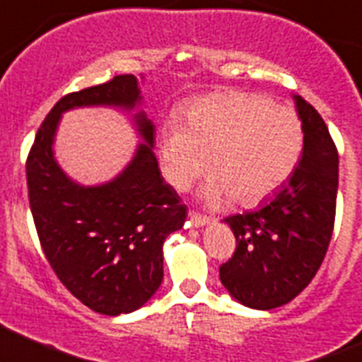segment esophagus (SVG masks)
Returning <instances> with one entry per match:
<instances>
[{
    "instance_id": "1",
    "label": "esophagus",
    "mask_w": 362,
    "mask_h": 362,
    "mask_svg": "<svg viewBox=\"0 0 362 362\" xmlns=\"http://www.w3.org/2000/svg\"><path fill=\"white\" fill-rule=\"evenodd\" d=\"M189 223H191V226L194 228L205 226V224L210 223V217L202 216V214L194 212V210H189Z\"/></svg>"
}]
</instances>
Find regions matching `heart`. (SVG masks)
I'll return each instance as SVG.
<instances>
[{"label":"heart","mask_w":362,"mask_h":362,"mask_svg":"<svg viewBox=\"0 0 362 362\" xmlns=\"http://www.w3.org/2000/svg\"><path fill=\"white\" fill-rule=\"evenodd\" d=\"M303 152V124L293 110L272 106L262 95L223 92L185 107L182 122L171 118L159 139L166 180L185 191L206 170L212 178L205 198H231L256 205L281 187Z\"/></svg>","instance_id":"b5f03b06"}]
</instances>
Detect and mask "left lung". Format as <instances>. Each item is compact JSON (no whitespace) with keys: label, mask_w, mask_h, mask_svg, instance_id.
<instances>
[{"label":"left lung","mask_w":362,"mask_h":362,"mask_svg":"<svg viewBox=\"0 0 362 362\" xmlns=\"http://www.w3.org/2000/svg\"><path fill=\"white\" fill-rule=\"evenodd\" d=\"M304 148L296 171L255 212L224 219L237 240L219 267L231 297L255 310L290 303L320 269L332 237L338 194V150L324 118L296 95Z\"/></svg>","instance_id":"8db88e82"}]
</instances>
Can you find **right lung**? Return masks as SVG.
Masks as SVG:
<instances>
[{
    "label": "right lung",
    "instance_id": "add662e5",
    "mask_svg": "<svg viewBox=\"0 0 362 362\" xmlns=\"http://www.w3.org/2000/svg\"><path fill=\"white\" fill-rule=\"evenodd\" d=\"M132 74L62 97L38 129L26 160L28 196L44 255L65 288L97 313L117 317L141 308L163 283V244L180 230L187 206L160 175L152 122L136 117L141 143L113 182L81 187L59 170L52 139L63 111L139 103Z\"/></svg>",
    "mask_w": 362,
    "mask_h": 362
}]
</instances>
